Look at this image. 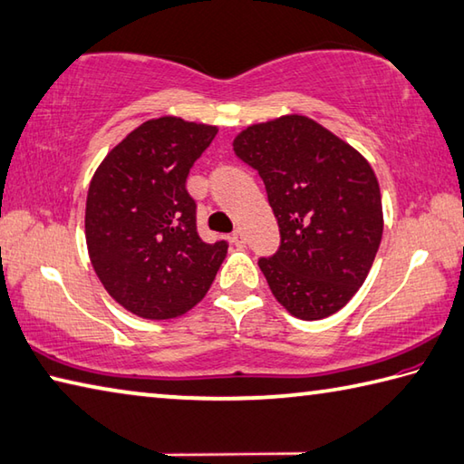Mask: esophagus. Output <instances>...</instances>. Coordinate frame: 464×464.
I'll list each match as a JSON object with an SVG mask.
<instances>
[{"label":"esophagus","instance_id":"1","mask_svg":"<svg viewBox=\"0 0 464 464\" xmlns=\"http://www.w3.org/2000/svg\"><path fill=\"white\" fill-rule=\"evenodd\" d=\"M232 242L236 244V246H246V234H244V230H234V234H232Z\"/></svg>","mask_w":464,"mask_h":464}]
</instances>
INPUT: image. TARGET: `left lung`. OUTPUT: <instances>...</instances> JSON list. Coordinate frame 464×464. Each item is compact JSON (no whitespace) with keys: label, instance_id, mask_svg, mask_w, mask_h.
I'll list each match as a JSON object with an SVG mask.
<instances>
[{"label":"left lung","instance_id":"8db88e82","mask_svg":"<svg viewBox=\"0 0 464 464\" xmlns=\"http://www.w3.org/2000/svg\"><path fill=\"white\" fill-rule=\"evenodd\" d=\"M232 145L260 173L281 230L276 255L258 260L275 299L303 321L343 309L368 276L383 232L370 161L304 115L250 125Z\"/></svg>","mask_w":464,"mask_h":464}]
</instances>
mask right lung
Wrapping results in <instances>:
<instances>
[{
  "label": "right lung",
  "mask_w": 464,
  "mask_h": 464,
  "mask_svg": "<svg viewBox=\"0 0 464 464\" xmlns=\"http://www.w3.org/2000/svg\"><path fill=\"white\" fill-rule=\"evenodd\" d=\"M218 133L216 125L157 117L117 143L96 168L86 196L84 234L107 293L137 317L176 319L204 299L226 258L224 240L198 234L186 189Z\"/></svg>",
  "instance_id": "1"
}]
</instances>
